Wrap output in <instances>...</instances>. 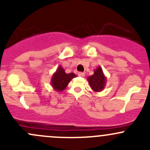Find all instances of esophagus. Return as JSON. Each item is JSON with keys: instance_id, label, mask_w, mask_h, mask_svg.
<instances>
[{"instance_id": "34e87169", "label": "esophagus", "mask_w": 150, "mask_h": 150, "mask_svg": "<svg viewBox=\"0 0 150 150\" xmlns=\"http://www.w3.org/2000/svg\"><path fill=\"white\" fill-rule=\"evenodd\" d=\"M78 75L81 77H84L85 76V73L84 72H78Z\"/></svg>"}]
</instances>
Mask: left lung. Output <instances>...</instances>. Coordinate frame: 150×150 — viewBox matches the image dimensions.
Listing matches in <instances>:
<instances>
[{
	"label": "left lung",
	"instance_id": "obj_1",
	"mask_svg": "<svg viewBox=\"0 0 150 150\" xmlns=\"http://www.w3.org/2000/svg\"><path fill=\"white\" fill-rule=\"evenodd\" d=\"M91 88L95 92H100L104 90L107 83V78L100 66L98 67L93 72V75L87 78Z\"/></svg>",
	"mask_w": 150,
	"mask_h": 150
}]
</instances>
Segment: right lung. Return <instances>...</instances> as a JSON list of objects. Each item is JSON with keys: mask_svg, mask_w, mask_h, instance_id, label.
I'll list each match as a JSON object with an SVG mask.
<instances>
[{"mask_svg": "<svg viewBox=\"0 0 150 150\" xmlns=\"http://www.w3.org/2000/svg\"><path fill=\"white\" fill-rule=\"evenodd\" d=\"M75 77H76V75L73 72L68 74L66 73L64 68L59 65L51 77V85L56 91H63L66 88L68 83L70 82L71 80Z\"/></svg>", "mask_w": 150, "mask_h": 150, "instance_id": "obj_1", "label": "right lung"}]
</instances>
